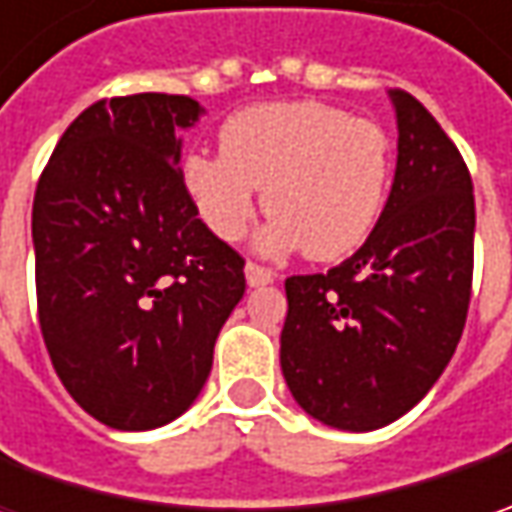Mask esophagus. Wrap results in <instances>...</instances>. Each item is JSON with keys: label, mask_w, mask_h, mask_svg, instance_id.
I'll list each match as a JSON object with an SVG mask.
<instances>
[{"label": "esophagus", "mask_w": 512, "mask_h": 512, "mask_svg": "<svg viewBox=\"0 0 512 512\" xmlns=\"http://www.w3.org/2000/svg\"><path fill=\"white\" fill-rule=\"evenodd\" d=\"M245 279L250 287H265V285H273V282H276V273H273V270H267V267H262V265H253V262H247Z\"/></svg>", "instance_id": "1"}]
</instances>
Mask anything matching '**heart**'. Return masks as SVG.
Returning a JSON list of instances; mask_svg holds the SVG:
<instances>
[{"instance_id": "1", "label": "heart", "mask_w": 512, "mask_h": 512, "mask_svg": "<svg viewBox=\"0 0 512 512\" xmlns=\"http://www.w3.org/2000/svg\"><path fill=\"white\" fill-rule=\"evenodd\" d=\"M222 153H187L182 185L199 219L236 242L262 202L270 222L256 247L267 256L305 250L336 262L379 222L390 179V142L376 122L296 99L239 110L219 130Z\"/></svg>"}]
</instances>
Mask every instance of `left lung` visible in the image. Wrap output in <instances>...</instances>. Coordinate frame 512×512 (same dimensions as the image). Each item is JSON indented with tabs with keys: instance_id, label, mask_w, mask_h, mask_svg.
I'll return each mask as SVG.
<instances>
[{
	"instance_id": "1",
	"label": "left lung",
	"mask_w": 512,
	"mask_h": 512,
	"mask_svg": "<svg viewBox=\"0 0 512 512\" xmlns=\"http://www.w3.org/2000/svg\"><path fill=\"white\" fill-rule=\"evenodd\" d=\"M396 176L342 265L290 276L282 373L296 404L339 430H379L422 402L462 339L473 282V182L419 99L390 90Z\"/></svg>"
}]
</instances>
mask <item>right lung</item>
<instances>
[{"label": "right lung", "mask_w": 512, "mask_h": 512, "mask_svg": "<svg viewBox=\"0 0 512 512\" xmlns=\"http://www.w3.org/2000/svg\"><path fill=\"white\" fill-rule=\"evenodd\" d=\"M205 108L136 93L82 110L33 199L39 325L56 376L113 430H153L199 399L245 296L242 256L182 185V136Z\"/></svg>", "instance_id": "obj_1"}]
</instances>
